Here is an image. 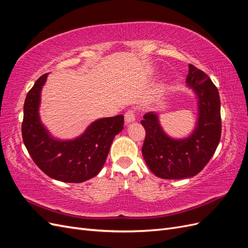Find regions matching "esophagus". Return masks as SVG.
I'll list each match as a JSON object with an SVG mask.
<instances>
[{
  "label": "esophagus",
  "mask_w": 248,
  "mask_h": 248,
  "mask_svg": "<svg viewBox=\"0 0 248 248\" xmlns=\"http://www.w3.org/2000/svg\"><path fill=\"white\" fill-rule=\"evenodd\" d=\"M134 121H136V115H134V112L130 109L125 114V123L129 124Z\"/></svg>",
  "instance_id": "esophagus-1"
}]
</instances>
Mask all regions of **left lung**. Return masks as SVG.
Returning a JSON list of instances; mask_svg holds the SVG:
<instances>
[{
	"label": "left lung",
	"mask_w": 248,
	"mask_h": 248,
	"mask_svg": "<svg viewBox=\"0 0 248 248\" xmlns=\"http://www.w3.org/2000/svg\"><path fill=\"white\" fill-rule=\"evenodd\" d=\"M186 85L197 99L198 118L193 130L184 138L164 131L156 112L141 120L146 139L141 153L153 174L161 179H186L198 175L211 159L221 134L220 99L217 88L206 73L189 65Z\"/></svg>",
	"instance_id": "8db88e82"
}]
</instances>
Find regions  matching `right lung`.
Returning <instances> with one entry per match:
<instances>
[{
    "mask_svg": "<svg viewBox=\"0 0 248 248\" xmlns=\"http://www.w3.org/2000/svg\"><path fill=\"white\" fill-rule=\"evenodd\" d=\"M48 73L36 80L27 94L21 125L22 140L32 159L44 174L66 183H81L102 170L111 142L124 128V116L100 118L80 136L60 140L41 121V91Z\"/></svg>",
    "mask_w": 248,
    "mask_h": 248,
    "instance_id": "1",
    "label": "right lung"
}]
</instances>
